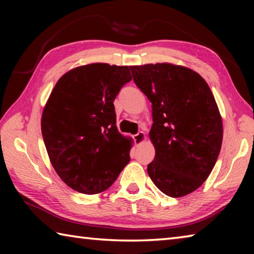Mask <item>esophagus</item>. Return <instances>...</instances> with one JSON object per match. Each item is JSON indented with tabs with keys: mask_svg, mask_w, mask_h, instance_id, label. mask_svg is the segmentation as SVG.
I'll use <instances>...</instances> for the list:
<instances>
[{
	"mask_svg": "<svg viewBox=\"0 0 254 254\" xmlns=\"http://www.w3.org/2000/svg\"><path fill=\"white\" fill-rule=\"evenodd\" d=\"M133 140H134V142H135L136 144L143 143L144 141H145V133L142 132V131L137 132L136 134L133 135Z\"/></svg>",
	"mask_w": 254,
	"mask_h": 254,
	"instance_id": "obj_1",
	"label": "esophagus"
}]
</instances>
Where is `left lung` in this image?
I'll return each mask as SVG.
<instances>
[{"instance_id": "1", "label": "left lung", "mask_w": 254, "mask_h": 254, "mask_svg": "<svg viewBox=\"0 0 254 254\" xmlns=\"http://www.w3.org/2000/svg\"><path fill=\"white\" fill-rule=\"evenodd\" d=\"M152 106L150 140L156 156L148 175L170 197L200 187L220 154L223 123L209 86L198 72L173 64L130 67Z\"/></svg>"}]
</instances>
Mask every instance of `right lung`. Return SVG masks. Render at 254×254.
Returning <instances> with one entry per match:
<instances>
[{"label":"right lung","instance_id":"obj_1","mask_svg":"<svg viewBox=\"0 0 254 254\" xmlns=\"http://www.w3.org/2000/svg\"><path fill=\"white\" fill-rule=\"evenodd\" d=\"M131 79L127 66L96 63L67 71L55 85L42 112V137L56 173L74 190H106L130 161L132 139L119 132L113 102Z\"/></svg>","mask_w":254,"mask_h":254}]
</instances>
